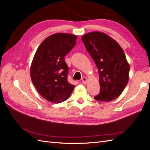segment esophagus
I'll return each instance as SVG.
<instances>
[{
    "mask_svg": "<svg viewBox=\"0 0 150 150\" xmlns=\"http://www.w3.org/2000/svg\"><path fill=\"white\" fill-rule=\"evenodd\" d=\"M81 80H82L83 84H86V83H87V81H88L87 78H86V77H84H84H83L82 79H81Z\"/></svg>",
    "mask_w": 150,
    "mask_h": 150,
    "instance_id": "esophagus-1",
    "label": "esophagus"
}]
</instances>
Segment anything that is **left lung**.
<instances>
[{
	"label": "left lung",
	"mask_w": 150,
	"mask_h": 150,
	"mask_svg": "<svg viewBox=\"0 0 150 150\" xmlns=\"http://www.w3.org/2000/svg\"><path fill=\"white\" fill-rule=\"evenodd\" d=\"M81 39L98 69L100 92L94 99L104 102L114 100L123 91L129 79V65L123 49L115 40L100 32L88 33Z\"/></svg>",
	"instance_id": "1"
}]
</instances>
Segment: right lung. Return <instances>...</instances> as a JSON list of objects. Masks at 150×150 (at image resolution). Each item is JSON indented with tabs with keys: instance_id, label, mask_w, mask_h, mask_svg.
Listing matches in <instances>:
<instances>
[{
	"instance_id": "add662e5",
	"label": "right lung",
	"mask_w": 150,
	"mask_h": 150,
	"mask_svg": "<svg viewBox=\"0 0 150 150\" xmlns=\"http://www.w3.org/2000/svg\"><path fill=\"white\" fill-rule=\"evenodd\" d=\"M77 36L54 34L40 44L32 62V82L40 96L48 101L60 103L69 98L75 87L67 81L69 68L64 57L76 44Z\"/></svg>"
}]
</instances>
